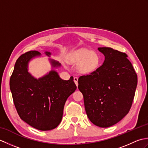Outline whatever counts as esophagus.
I'll return each mask as SVG.
<instances>
[{
  "label": "esophagus",
  "mask_w": 148,
  "mask_h": 148,
  "mask_svg": "<svg viewBox=\"0 0 148 148\" xmlns=\"http://www.w3.org/2000/svg\"><path fill=\"white\" fill-rule=\"evenodd\" d=\"M74 81L75 84H76V86H78V77H75L74 78Z\"/></svg>",
  "instance_id": "1"
}]
</instances>
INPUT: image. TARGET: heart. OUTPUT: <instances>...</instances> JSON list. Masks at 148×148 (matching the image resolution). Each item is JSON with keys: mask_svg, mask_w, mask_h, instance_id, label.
I'll return each instance as SVG.
<instances>
[{"mask_svg": "<svg viewBox=\"0 0 148 148\" xmlns=\"http://www.w3.org/2000/svg\"><path fill=\"white\" fill-rule=\"evenodd\" d=\"M71 62L77 65V71L81 74H90L95 72L100 65V56L97 51L83 49L77 52Z\"/></svg>", "mask_w": 148, "mask_h": 148, "instance_id": "b5f03b06", "label": "heart"}]
</instances>
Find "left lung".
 <instances>
[{
    "label": "left lung",
    "instance_id": "8db88e82",
    "mask_svg": "<svg viewBox=\"0 0 148 148\" xmlns=\"http://www.w3.org/2000/svg\"><path fill=\"white\" fill-rule=\"evenodd\" d=\"M105 60L97 70L80 76L78 88L91 122L107 128L129 112L137 85V76L127 55L111 48H98Z\"/></svg>",
    "mask_w": 148,
    "mask_h": 148
}]
</instances>
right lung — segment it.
I'll use <instances>...</instances> for the list:
<instances>
[{
	"label": "right lung",
	"instance_id": "1",
	"mask_svg": "<svg viewBox=\"0 0 148 148\" xmlns=\"http://www.w3.org/2000/svg\"><path fill=\"white\" fill-rule=\"evenodd\" d=\"M50 57L51 53L45 51ZM41 53L30 51L21 55L16 62L9 86L15 108L22 120L42 131L53 130L62 121L66 100L76 90L73 77L64 80L56 69L61 64L49 58L51 70L36 78L29 71L32 60L40 57Z\"/></svg>",
	"mask_w": 148,
	"mask_h": 148
}]
</instances>
